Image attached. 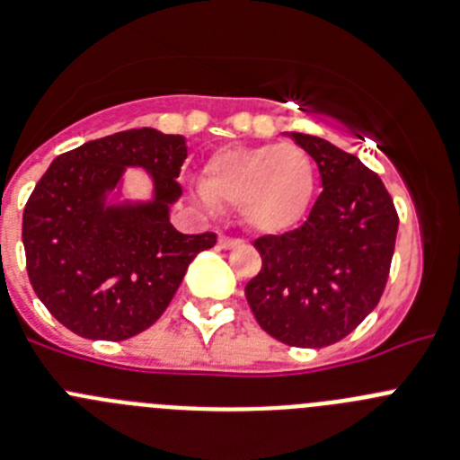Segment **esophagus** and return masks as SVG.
Returning <instances> with one entry per match:
<instances>
[{
    "instance_id": "34e87169",
    "label": "esophagus",
    "mask_w": 460,
    "mask_h": 460,
    "mask_svg": "<svg viewBox=\"0 0 460 460\" xmlns=\"http://www.w3.org/2000/svg\"><path fill=\"white\" fill-rule=\"evenodd\" d=\"M243 245V240L240 238H231V235H220V247L222 250H234V247Z\"/></svg>"
}]
</instances>
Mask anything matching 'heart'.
I'll return each instance as SVG.
<instances>
[{
  "instance_id": "obj_1",
  "label": "heart",
  "mask_w": 460,
  "mask_h": 460,
  "mask_svg": "<svg viewBox=\"0 0 460 460\" xmlns=\"http://www.w3.org/2000/svg\"><path fill=\"white\" fill-rule=\"evenodd\" d=\"M316 190L309 153L296 144L225 146L204 163L199 197L235 206L247 226L284 234L305 217Z\"/></svg>"
}]
</instances>
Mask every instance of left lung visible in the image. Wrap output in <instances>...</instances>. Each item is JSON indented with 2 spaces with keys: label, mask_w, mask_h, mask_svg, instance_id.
I'll return each instance as SVG.
<instances>
[{
  "label": "left lung",
  "mask_w": 460,
  "mask_h": 460,
  "mask_svg": "<svg viewBox=\"0 0 460 460\" xmlns=\"http://www.w3.org/2000/svg\"><path fill=\"white\" fill-rule=\"evenodd\" d=\"M291 139L316 160L323 192L305 225L254 240L263 266L245 297L277 341L323 349L349 337L380 302L399 215L378 173L353 153L302 132Z\"/></svg>",
  "instance_id": "1"
}]
</instances>
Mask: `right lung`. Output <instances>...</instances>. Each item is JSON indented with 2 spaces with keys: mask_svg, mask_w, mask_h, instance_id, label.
Returning a JSON list of instances; mask_svg holds the SVG:
<instances>
[{
  "mask_svg": "<svg viewBox=\"0 0 460 460\" xmlns=\"http://www.w3.org/2000/svg\"><path fill=\"white\" fill-rule=\"evenodd\" d=\"M188 146L181 135L132 128L61 153L22 215L27 275L48 312L84 339L123 341L151 328L185 270L215 234H181L169 206L181 197ZM126 166L154 176L146 205L104 204Z\"/></svg>",
  "mask_w": 460,
  "mask_h": 460,
  "instance_id": "right-lung-1",
  "label": "right lung"
}]
</instances>
